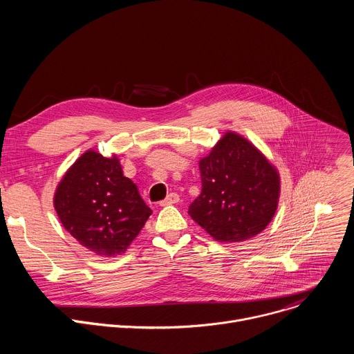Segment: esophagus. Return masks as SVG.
I'll list each match as a JSON object with an SVG mask.
<instances>
[{
    "instance_id": "1",
    "label": "esophagus",
    "mask_w": 354,
    "mask_h": 354,
    "mask_svg": "<svg viewBox=\"0 0 354 354\" xmlns=\"http://www.w3.org/2000/svg\"><path fill=\"white\" fill-rule=\"evenodd\" d=\"M179 201V194L176 193H171L167 196V198H164L162 201H160V206L161 207H165V206H171V205H175Z\"/></svg>"
}]
</instances>
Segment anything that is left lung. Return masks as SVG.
<instances>
[{"instance_id":"obj_1","label":"left lung","mask_w":354,"mask_h":354,"mask_svg":"<svg viewBox=\"0 0 354 354\" xmlns=\"http://www.w3.org/2000/svg\"><path fill=\"white\" fill-rule=\"evenodd\" d=\"M201 193L189 216L218 242H242L272 221L280 197L276 167L249 140L227 131L198 161Z\"/></svg>"}]
</instances>
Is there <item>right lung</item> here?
<instances>
[{"label":"right lung","mask_w":354,"mask_h":354,"mask_svg":"<svg viewBox=\"0 0 354 354\" xmlns=\"http://www.w3.org/2000/svg\"><path fill=\"white\" fill-rule=\"evenodd\" d=\"M63 227L97 257L122 255L140 234L151 209L123 175L116 154L88 149L67 169L53 197Z\"/></svg>","instance_id":"right-lung-1"}]
</instances>
